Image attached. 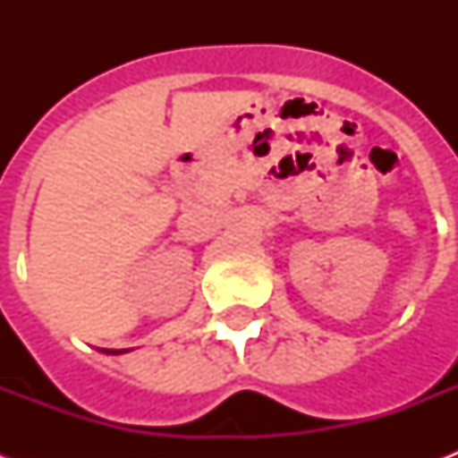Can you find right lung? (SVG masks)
Here are the masks:
<instances>
[{
    "label": "right lung",
    "mask_w": 458,
    "mask_h": 458,
    "mask_svg": "<svg viewBox=\"0 0 458 458\" xmlns=\"http://www.w3.org/2000/svg\"><path fill=\"white\" fill-rule=\"evenodd\" d=\"M104 354H123V352H128V349H102Z\"/></svg>",
    "instance_id": "1"
}]
</instances>
